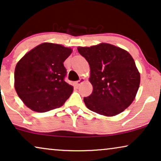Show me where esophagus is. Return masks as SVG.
Returning a JSON list of instances; mask_svg holds the SVG:
<instances>
[{
    "mask_svg": "<svg viewBox=\"0 0 161 161\" xmlns=\"http://www.w3.org/2000/svg\"><path fill=\"white\" fill-rule=\"evenodd\" d=\"M84 80H85V79H83V78H81V79H79L78 81H76V85H77V86H79V85H80V84H81V83H82V82H84Z\"/></svg>",
    "mask_w": 161,
    "mask_h": 161,
    "instance_id": "1",
    "label": "esophagus"
}]
</instances>
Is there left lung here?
<instances>
[{"label": "left lung", "mask_w": 161, "mask_h": 161, "mask_svg": "<svg viewBox=\"0 0 161 161\" xmlns=\"http://www.w3.org/2000/svg\"><path fill=\"white\" fill-rule=\"evenodd\" d=\"M88 62L93 92L84 97L87 108L100 115L113 116L133 102L140 85V74L132 56L119 47L101 43L79 47Z\"/></svg>", "instance_id": "left-lung-1"}]
</instances>
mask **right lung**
<instances>
[{"label": "right lung", "mask_w": 161, "mask_h": 161, "mask_svg": "<svg viewBox=\"0 0 161 161\" xmlns=\"http://www.w3.org/2000/svg\"><path fill=\"white\" fill-rule=\"evenodd\" d=\"M72 50L61 45L45 42L28 52L14 70V87L31 110L44 113L61 107L74 87L65 81L63 63Z\"/></svg>", "instance_id": "obj_1"}]
</instances>
